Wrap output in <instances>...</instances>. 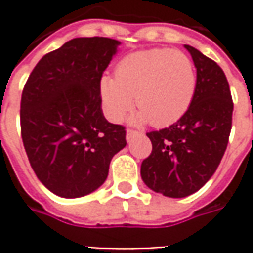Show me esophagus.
<instances>
[{
    "label": "esophagus",
    "instance_id": "esophagus-1",
    "mask_svg": "<svg viewBox=\"0 0 253 253\" xmlns=\"http://www.w3.org/2000/svg\"><path fill=\"white\" fill-rule=\"evenodd\" d=\"M138 135H141V132L135 131V129H128L126 131V141L129 142L133 136H138Z\"/></svg>",
    "mask_w": 253,
    "mask_h": 253
}]
</instances>
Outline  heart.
Masks as SVG:
<instances>
[{
  "mask_svg": "<svg viewBox=\"0 0 253 253\" xmlns=\"http://www.w3.org/2000/svg\"><path fill=\"white\" fill-rule=\"evenodd\" d=\"M196 72L189 57L171 49L129 54L117 66V76L101 79V95L112 121H120L133 104V121L168 126L190 108L196 94Z\"/></svg>",
  "mask_w": 253,
  "mask_h": 253,
  "instance_id": "heart-1",
  "label": "heart"
}]
</instances>
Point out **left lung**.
Instances as JSON below:
<instances>
[{"label":"left lung","mask_w":253,"mask_h":253,"mask_svg":"<svg viewBox=\"0 0 253 253\" xmlns=\"http://www.w3.org/2000/svg\"><path fill=\"white\" fill-rule=\"evenodd\" d=\"M184 47L197 69L194 98L179 121L146 133L152 153L141 166L145 184L173 199L196 193L215 173L228 145L234 111L222 69L193 46Z\"/></svg>","instance_id":"obj_1"}]
</instances>
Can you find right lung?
I'll list each match as a JSON object with an SVG mask.
<instances>
[{"label":"right lung","instance_id":"add662e5","mask_svg":"<svg viewBox=\"0 0 253 253\" xmlns=\"http://www.w3.org/2000/svg\"><path fill=\"white\" fill-rule=\"evenodd\" d=\"M110 38H76L44 54L25 83L21 135L38 179L76 199L97 190L112 156L126 145L125 126L101 110V77L117 52Z\"/></svg>","mask_w":253,"mask_h":253}]
</instances>
